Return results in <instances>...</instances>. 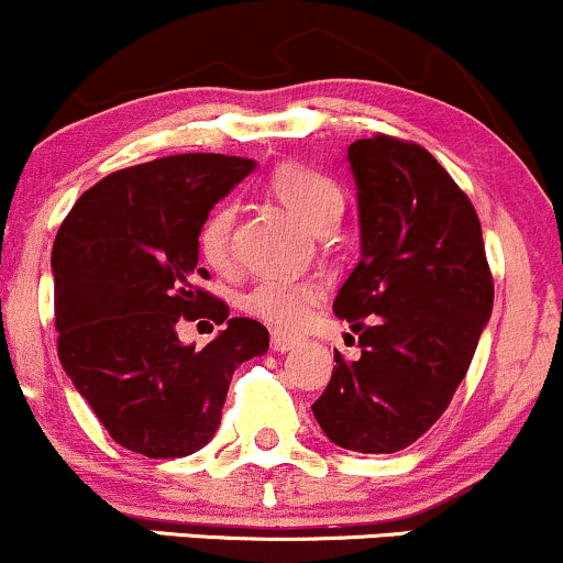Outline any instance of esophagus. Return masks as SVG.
Segmentation results:
<instances>
[{"label": "esophagus", "mask_w": 563, "mask_h": 563, "mask_svg": "<svg viewBox=\"0 0 563 563\" xmlns=\"http://www.w3.org/2000/svg\"><path fill=\"white\" fill-rule=\"evenodd\" d=\"M296 344H299V339H296V335H288V333H280V331L273 333V349H275V352H288V349H294Z\"/></svg>", "instance_id": "1"}]
</instances>
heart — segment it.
<instances>
[{
  "label": "heart",
  "instance_id": "1",
  "mask_svg": "<svg viewBox=\"0 0 563 563\" xmlns=\"http://www.w3.org/2000/svg\"><path fill=\"white\" fill-rule=\"evenodd\" d=\"M269 190L286 203L296 217L312 230L333 228L344 209V187L331 174L307 164H280L269 174ZM232 228H235V203L219 200L203 217L198 228V251L209 267H232ZM322 286L318 280H260L243 294V309L251 318L267 322L283 331H296L318 307Z\"/></svg>",
  "mask_w": 563,
  "mask_h": 563
}]
</instances>
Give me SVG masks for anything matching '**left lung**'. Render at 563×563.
Masks as SVG:
<instances>
[{
	"label": "left lung",
	"instance_id": "left-lung-1",
	"mask_svg": "<svg viewBox=\"0 0 563 563\" xmlns=\"http://www.w3.org/2000/svg\"><path fill=\"white\" fill-rule=\"evenodd\" d=\"M349 164L363 260L333 312L360 333V357L346 363L335 349L312 412L339 448L399 452L466 378L493 312V273L474 203L426 147L378 132L349 145Z\"/></svg>",
	"mask_w": 563,
	"mask_h": 563
}]
</instances>
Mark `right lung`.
Returning <instances> with one entry per match:
<instances>
[{
    "instance_id": "right-lung-1",
    "label": "right lung",
    "mask_w": 563,
    "mask_h": 563,
    "mask_svg": "<svg viewBox=\"0 0 563 563\" xmlns=\"http://www.w3.org/2000/svg\"><path fill=\"white\" fill-rule=\"evenodd\" d=\"M254 161L183 153L89 187L53 245L57 354L121 448L185 457L214 437L235 367L267 352L262 322L230 318L198 267V228ZM229 325L203 350L179 321Z\"/></svg>"
}]
</instances>
